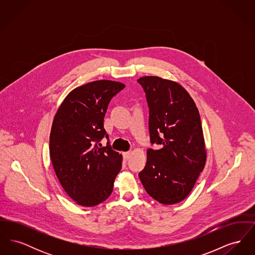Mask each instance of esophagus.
<instances>
[{
  "label": "esophagus",
  "instance_id": "1",
  "mask_svg": "<svg viewBox=\"0 0 255 255\" xmlns=\"http://www.w3.org/2000/svg\"><path fill=\"white\" fill-rule=\"evenodd\" d=\"M130 152H124L122 155H123V159L124 160H127L128 158H130Z\"/></svg>",
  "mask_w": 255,
  "mask_h": 255
}]
</instances>
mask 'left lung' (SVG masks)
Masks as SVG:
<instances>
[{"label":"left lung","mask_w":255,"mask_h":255,"mask_svg":"<svg viewBox=\"0 0 255 255\" xmlns=\"http://www.w3.org/2000/svg\"><path fill=\"white\" fill-rule=\"evenodd\" d=\"M149 107V133L158 150H147L145 167L138 177L146 192L158 203L174 205L191 192L206 160L201 118L184 88L158 76H143Z\"/></svg>","instance_id":"1"}]
</instances>
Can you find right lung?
<instances>
[{"label":"right lung","mask_w":255,"mask_h":255,"mask_svg":"<svg viewBox=\"0 0 255 255\" xmlns=\"http://www.w3.org/2000/svg\"><path fill=\"white\" fill-rule=\"evenodd\" d=\"M121 82L97 80L77 87L62 102L52 122L49 155L62 187L73 201L95 206L109 198L122 169V156L109 141L101 147L110 101L124 89Z\"/></svg>","instance_id":"1"}]
</instances>
